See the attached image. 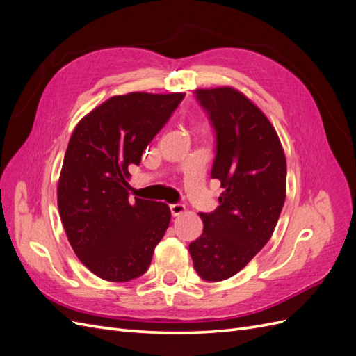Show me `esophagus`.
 Listing matches in <instances>:
<instances>
[{
    "mask_svg": "<svg viewBox=\"0 0 356 356\" xmlns=\"http://www.w3.org/2000/svg\"><path fill=\"white\" fill-rule=\"evenodd\" d=\"M169 208H170V212H172V215H179V213H182L186 211V204H182V203H172V204H169Z\"/></svg>",
    "mask_w": 356,
    "mask_h": 356,
    "instance_id": "obj_1",
    "label": "esophagus"
}]
</instances>
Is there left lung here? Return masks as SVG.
Listing matches in <instances>:
<instances>
[{
  "mask_svg": "<svg viewBox=\"0 0 356 356\" xmlns=\"http://www.w3.org/2000/svg\"><path fill=\"white\" fill-rule=\"evenodd\" d=\"M215 132L211 175L224 191L213 212H200L203 233L188 245L197 275L220 282L241 272L272 238L286 191V161L267 117L232 88L197 89Z\"/></svg>",
  "mask_w": 356,
  "mask_h": 356,
  "instance_id": "left-lung-1",
  "label": "left lung"
}]
</instances>
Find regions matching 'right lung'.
Listing matches in <instances>:
<instances>
[{"instance_id": "1", "label": "right lung", "mask_w": 356, "mask_h": 356, "mask_svg": "<svg viewBox=\"0 0 356 356\" xmlns=\"http://www.w3.org/2000/svg\"><path fill=\"white\" fill-rule=\"evenodd\" d=\"M186 93L113 96L75 126L58 184L63 229L79 260L110 282L147 272L165 236L163 202L129 199V165H139Z\"/></svg>"}]
</instances>
